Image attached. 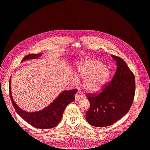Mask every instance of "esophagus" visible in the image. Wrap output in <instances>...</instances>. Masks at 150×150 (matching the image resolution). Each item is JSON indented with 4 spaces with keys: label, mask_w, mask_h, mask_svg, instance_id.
<instances>
[{
    "label": "esophagus",
    "mask_w": 150,
    "mask_h": 150,
    "mask_svg": "<svg viewBox=\"0 0 150 150\" xmlns=\"http://www.w3.org/2000/svg\"><path fill=\"white\" fill-rule=\"evenodd\" d=\"M84 97V95L83 94L81 91H79L75 95V99L76 100L81 99Z\"/></svg>",
    "instance_id": "34e87169"
}]
</instances>
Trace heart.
<instances>
[{
    "instance_id": "b5f03b06",
    "label": "heart",
    "mask_w": 150,
    "mask_h": 150,
    "mask_svg": "<svg viewBox=\"0 0 150 150\" xmlns=\"http://www.w3.org/2000/svg\"><path fill=\"white\" fill-rule=\"evenodd\" d=\"M77 71L85 79L83 86L87 91L94 93L100 90L108 81L110 71L102 62L95 59H87L77 64Z\"/></svg>"
}]
</instances>
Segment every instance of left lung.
Segmentation results:
<instances>
[{
  "instance_id": "1",
  "label": "left lung",
  "mask_w": 150,
  "mask_h": 150,
  "mask_svg": "<svg viewBox=\"0 0 150 150\" xmlns=\"http://www.w3.org/2000/svg\"><path fill=\"white\" fill-rule=\"evenodd\" d=\"M117 64V70L110 82L102 88L101 92L88 93L90 103L86 118L92 126H110L129 112L135 92L133 73L121 57L112 55Z\"/></svg>"
}]
</instances>
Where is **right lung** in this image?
<instances>
[{"label": "right lung", "instance_id": "add662e5", "mask_svg": "<svg viewBox=\"0 0 150 150\" xmlns=\"http://www.w3.org/2000/svg\"><path fill=\"white\" fill-rule=\"evenodd\" d=\"M42 54L40 53L25 56L21 62L26 60L37 59ZM11 77L9 79V92L12 105L16 112L30 125L40 129L53 128L59 124L63 117L65 108L67 105L75 100L74 95L77 92L76 89L64 91L46 108L38 112H27L20 108L12 98L11 89Z\"/></svg>", "mask_w": 150, "mask_h": 150}]
</instances>
